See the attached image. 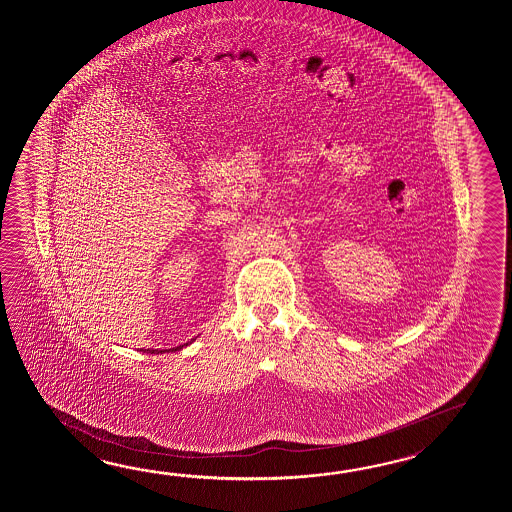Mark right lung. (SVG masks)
<instances>
[{"label":"right lung","mask_w":512,"mask_h":512,"mask_svg":"<svg viewBox=\"0 0 512 512\" xmlns=\"http://www.w3.org/2000/svg\"><path fill=\"white\" fill-rule=\"evenodd\" d=\"M192 340H196V338H192ZM190 340V342H192ZM190 342H186V344H183V346H188ZM183 346H177V348H170V349H142V351H146V353H152V355H155V353H172V351H179V349L183 348Z\"/></svg>","instance_id":"right-lung-1"}]
</instances>
